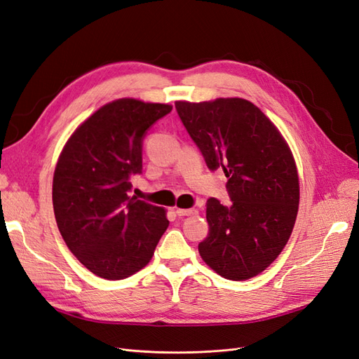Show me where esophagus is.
I'll return each instance as SVG.
<instances>
[{"label":"esophagus","instance_id":"obj_1","mask_svg":"<svg viewBox=\"0 0 359 359\" xmlns=\"http://www.w3.org/2000/svg\"><path fill=\"white\" fill-rule=\"evenodd\" d=\"M199 211L198 210H194V208H191V210H186V208H177V214L178 215H196Z\"/></svg>","mask_w":359,"mask_h":359}]
</instances>
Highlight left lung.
<instances>
[{
  "mask_svg": "<svg viewBox=\"0 0 359 359\" xmlns=\"http://www.w3.org/2000/svg\"><path fill=\"white\" fill-rule=\"evenodd\" d=\"M211 170L223 168L232 205L206 202L203 262L227 280L256 277L287 244L299 205L297 163L286 139L252 102L227 97L175 102Z\"/></svg>",
  "mask_w": 359,
  "mask_h": 359,
  "instance_id": "8db88e82",
  "label": "left lung"
}]
</instances>
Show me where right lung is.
<instances>
[{
    "mask_svg": "<svg viewBox=\"0 0 359 359\" xmlns=\"http://www.w3.org/2000/svg\"><path fill=\"white\" fill-rule=\"evenodd\" d=\"M172 106L137 99L106 103L74 130L58 157L52 203L62 240L79 262L106 280L149 264L169 226L166 210L133 196L142 139Z\"/></svg>",
    "mask_w": 359,
    "mask_h": 359,
    "instance_id": "1",
    "label": "right lung"
}]
</instances>
